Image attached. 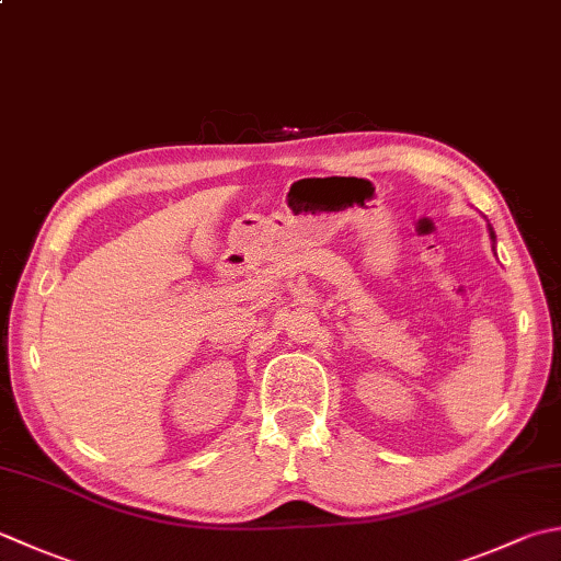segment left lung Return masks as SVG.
I'll return each instance as SVG.
<instances>
[{"label": "left lung", "mask_w": 561, "mask_h": 561, "mask_svg": "<svg viewBox=\"0 0 561 561\" xmlns=\"http://www.w3.org/2000/svg\"><path fill=\"white\" fill-rule=\"evenodd\" d=\"M489 236H491V240H493V243H496V233H493V228H491V224H489Z\"/></svg>", "instance_id": "1"}]
</instances>
